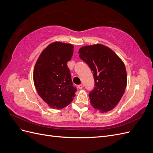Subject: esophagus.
I'll return each instance as SVG.
<instances>
[{"label":"esophagus","instance_id":"obj_1","mask_svg":"<svg viewBox=\"0 0 153 153\" xmlns=\"http://www.w3.org/2000/svg\"><path fill=\"white\" fill-rule=\"evenodd\" d=\"M78 87L80 89H82L83 87H84V85H83L82 84H80V85H78Z\"/></svg>","mask_w":153,"mask_h":153}]
</instances>
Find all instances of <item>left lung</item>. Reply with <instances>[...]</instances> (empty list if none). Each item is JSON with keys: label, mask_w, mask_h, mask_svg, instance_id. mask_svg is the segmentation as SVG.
Segmentation results:
<instances>
[{"label": "left lung", "mask_w": 153, "mask_h": 153, "mask_svg": "<svg viewBox=\"0 0 153 153\" xmlns=\"http://www.w3.org/2000/svg\"><path fill=\"white\" fill-rule=\"evenodd\" d=\"M79 57L93 72L95 85L89 94L91 105L101 113L114 108L127 84L126 68L114 51L101 44L80 48Z\"/></svg>", "instance_id": "left-lung-1"}]
</instances>
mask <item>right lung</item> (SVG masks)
Returning <instances> with one entry per match:
<instances>
[{
  "mask_svg": "<svg viewBox=\"0 0 153 153\" xmlns=\"http://www.w3.org/2000/svg\"><path fill=\"white\" fill-rule=\"evenodd\" d=\"M73 46L53 42L40 54L33 72L38 94L50 107L62 109L71 103L76 91L73 86L67 63L73 53Z\"/></svg>",
  "mask_w": 153,
  "mask_h": 153,
  "instance_id": "right-lung-1",
  "label": "right lung"
}]
</instances>
